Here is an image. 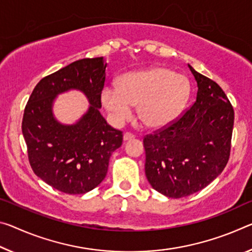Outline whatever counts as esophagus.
Listing matches in <instances>:
<instances>
[{
    "label": "esophagus",
    "instance_id": "obj_1",
    "mask_svg": "<svg viewBox=\"0 0 252 252\" xmlns=\"http://www.w3.org/2000/svg\"><path fill=\"white\" fill-rule=\"evenodd\" d=\"M134 138H135V135L131 132H126L125 134H123V140L125 141L131 140V139H134Z\"/></svg>",
    "mask_w": 252,
    "mask_h": 252
}]
</instances>
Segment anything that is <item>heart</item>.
I'll list each match as a JSON object with an SVG mask.
<instances>
[{
    "instance_id": "heart-1",
    "label": "heart",
    "mask_w": 252,
    "mask_h": 252,
    "mask_svg": "<svg viewBox=\"0 0 252 252\" xmlns=\"http://www.w3.org/2000/svg\"><path fill=\"white\" fill-rule=\"evenodd\" d=\"M189 93L186 78L165 67L132 71L119 79L118 89L106 86L102 99L107 111L123 121L137 105L138 118L149 127L168 125L177 117Z\"/></svg>"
}]
</instances>
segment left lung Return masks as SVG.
I'll return each mask as SVG.
<instances>
[{
    "label": "left lung",
    "mask_w": 252,
    "mask_h": 252,
    "mask_svg": "<svg viewBox=\"0 0 252 252\" xmlns=\"http://www.w3.org/2000/svg\"><path fill=\"white\" fill-rule=\"evenodd\" d=\"M189 67L197 83L195 102L143 137L148 182L171 198L206 187L222 173L231 153L233 106L218 83Z\"/></svg>",
    "instance_id": "left-lung-1"
}]
</instances>
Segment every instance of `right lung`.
Instances as JSON below:
<instances>
[{
	"mask_svg": "<svg viewBox=\"0 0 252 252\" xmlns=\"http://www.w3.org/2000/svg\"><path fill=\"white\" fill-rule=\"evenodd\" d=\"M103 57L84 58L43 77L31 93L22 119V133L33 173L63 193L85 194L105 178L111 155L121 147L123 132L107 125L99 113L105 84ZM81 89L91 103L74 126L53 119L56 94Z\"/></svg>",
	"mask_w": 252,
	"mask_h": 252,
	"instance_id": "1",
	"label": "right lung"
}]
</instances>
